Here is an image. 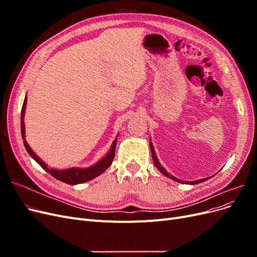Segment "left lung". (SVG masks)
Listing matches in <instances>:
<instances>
[{"instance_id":"8db88e82","label":"left lung","mask_w":257,"mask_h":257,"mask_svg":"<svg viewBox=\"0 0 257 257\" xmlns=\"http://www.w3.org/2000/svg\"><path fill=\"white\" fill-rule=\"evenodd\" d=\"M150 148H151V153H152V159H153V162H154V165H155V167H157L160 172L164 175V176H166V177H168V178H170V179H173V180H175V181H177V182H180V183H182L183 181H181L180 179H177V178H175L174 176H172L170 175L167 170L163 167L161 164H160V162H159V160H158V158H157V154H155V152H154V149H153V146H152V144H151V142H150ZM208 178H205V179H200V180H197V181H193V182H191V184H197V183H200V182H204V181H206Z\"/></svg>"}]
</instances>
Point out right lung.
Returning <instances> with one entry per match:
<instances>
[{
    "instance_id": "1",
    "label": "right lung",
    "mask_w": 257,
    "mask_h": 257,
    "mask_svg": "<svg viewBox=\"0 0 257 257\" xmlns=\"http://www.w3.org/2000/svg\"><path fill=\"white\" fill-rule=\"evenodd\" d=\"M26 104H27V96L25 98V102H23L22 105V109H21V135L23 138V144H25L26 149L28 151V153L32 157L38 164L42 166V168H44L46 172L48 174H50L52 177H54L58 180L65 182L67 184H78V183H83L92 180L95 177L99 176L100 174H103L105 170L111 165V163L113 161L114 158V151H115V145H116V138L114 139V142L112 143V146L110 148L109 152L107 153L106 157L100 160L99 162H97L95 165H93L89 168L85 169H81V168H71V169H65V170H57V169H49L47 167V165L37 157V155L33 152V150L31 149L30 146L28 145V143L26 142V135H25V122H23V114H25V109H26Z\"/></svg>"
}]
</instances>
